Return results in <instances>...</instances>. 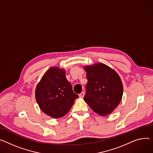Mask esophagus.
<instances>
[{
  "mask_svg": "<svg viewBox=\"0 0 153 153\" xmlns=\"http://www.w3.org/2000/svg\"><path fill=\"white\" fill-rule=\"evenodd\" d=\"M84 95H85V93L84 92V91H82V92H81V93L79 95V96L80 98H83V97H84Z\"/></svg>",
  "mask_w": 153,
  "mask_h": 153,
  "instance_id": "1",
  "label": "esophagus"
}]
</instances>
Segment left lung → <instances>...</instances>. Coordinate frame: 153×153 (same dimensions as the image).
<instances>
[{"label":"left lung","instance_id":"8db88e82","mask_svg":"<svg viewBox=\"0 0 153 153\" xmlns=\"http://www.w3.org/2000/svg\"><path fill=\"white\" fill-rule=\"evenodd\" d=\"M88 82L84 100L97 114L106 116L118 106L123 95L120 77L109 66L97 63L84 66Z\"/></svg>","mask_w":153,"mask_h":153}]
</instances>
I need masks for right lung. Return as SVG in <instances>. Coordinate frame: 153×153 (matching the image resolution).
<instances>
[{"mask_svg":"<svg viewBox=\"0 0 153 153\" xmlns=\"http://www.w3.org/2000/svg\"><path fill=\"white\" fill-rule=\"evenodd\" d=\"M35 97L41 111L55 119L66 115L79 97L66 77V71L58 67L48 69L37 84Z\"/></svg>","mask_w":153,"mask_h":153,"instance_id":"obj_1","label":"right lung"}]
</instances>
